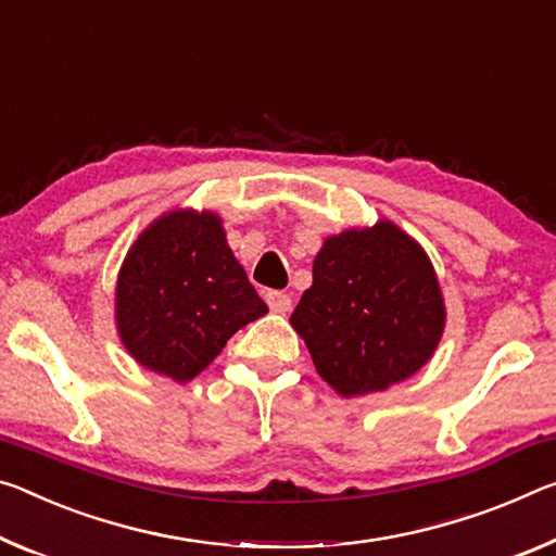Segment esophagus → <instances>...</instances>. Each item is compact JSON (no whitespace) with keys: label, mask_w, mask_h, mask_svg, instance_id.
I'll list each match as a JSON object with an SVG mask.
<instances>
[{"label":"esophagus","mask_w":556,"mask_h":556,"mask_svg":"<svg viewBox=\"0 0 556 556\" xmlns=\"http://www.w3.org/2000/svg\"><path fill=\"white\" fill-rule=\"evenodd\" d=\"M267 304H269V309L277 314H287L289 309H292V299H289V294H285V292H267Z\"/></svg>","instance_id":"34e87169"}]
</instances>
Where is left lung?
<instances>
[{
	"instance_id": "left-lung-1",
	"label": "left lung",
	"mask_w": 556,
	"mask_h": 556,
	"mask_svg": "<svg viewBox=\"0 0 556 556\" xmlns=\"http://www.w3.org/2000/svg\"><path fill=\"white\" fill-rule=\"evenodd\" d=\"M292 326L341 395L386 391L428 364L445 329L433 264L399 225L326 237Z\"/></svg>"
}]
</instances>
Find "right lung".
Here are the masks:
<instances>
[{
  "mask_svg": "<svg viewBox=\"0 0 556 556\" xmlns=\"http://www.w3.org/2000/svg\"><path fill=\"white\" fill-rule=\"evenodd\" d=\"M267 314L215 213L173 210L140 232L116 281L123 346L148 371L185 383L235 331Z\"/></svg>",
  "mask_w": 556,
  "mask_h": 556,
  "instance_id": "1",
  "label": "right lung"
}]
</instances>
